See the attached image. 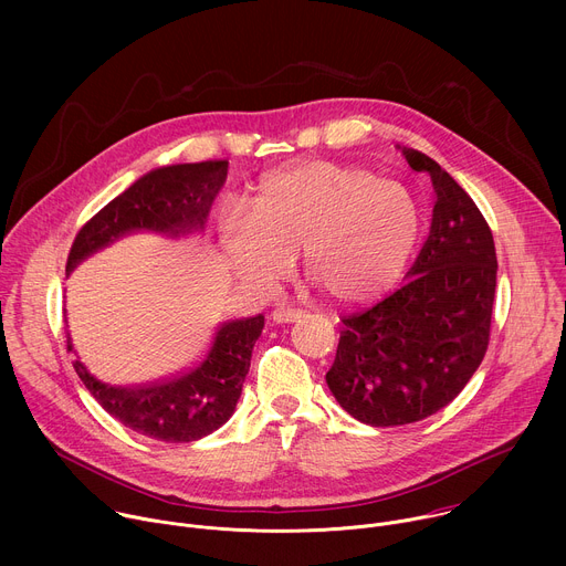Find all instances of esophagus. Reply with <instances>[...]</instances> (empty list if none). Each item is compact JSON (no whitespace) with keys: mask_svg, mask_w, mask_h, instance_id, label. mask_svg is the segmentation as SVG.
<instances>
[{"mask_svg":"<svg viewBox=\"0 0 566 566\" xmlns=\"http://www.w3.org/2000/svg\"><path fill=\"white\" fill-rule=\"evenodd\" d=\"M302 315H304L302 308H275L271 313V319L277 322V325H282V322H297Z\"/></svg>","mask_w":566,"mask_h":566,"instance_id":"esophagus-1","label":"esophagus"}]
</instances>
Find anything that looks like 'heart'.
Wrapping results in <instances>:
<instances>
[{
  "mask_svg": "<svg viewBox=\"0 0 566 566\" xmlns=\"http://www.w3.org/2000/svg\"><path fill=\"white\" fill-rule=\"evenodd\" d=\"M419 234L408 188L334 160H304L260 184L249 214L223 221L221 244L232 271L255 289L277 286L302 251L334 300L363 304L398 282Z\"/></svg>",
  "mask_w": 566,
  "mask_h": 566,
  "instance_id": "heart-1",
  "label": "heart"
}]
</instances>
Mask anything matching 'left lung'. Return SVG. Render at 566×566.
I'll use <instances>...</instances> for the list:
<instances>
[{
	"mask_svg": "<svg viewBox=\"0 0 566 566\" xmlns=\"http://www.w3.org/2000/svg\"><path fill=\"white\" fill-rule=\"evenodd\" d=\"M434 188L432 226L406 284L343 317L327 385L371 428L432 417L465 387L489 349L497 286L493 232L468 192L430 156L400 147Z\"/></svg>",
	"mask_w": 566,
	"mask_h": 566,
	"instance_id": "obj_1",
	"label": "left lung"
}]
</instances>
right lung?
Masks as SVG:
<instances>
[{"label":"right lung","instance_id":"1","mask_svg":"<svg viewBox=\"0 0 566 566\" xmlns=\"http://www.w3.org/2000/svg\"><path fill=\"white\" fill-rule=\"evenodd\" d=\"M226 175L228 160L164 166L143 175L80 228L69 251L66 275L132 232L184 237L203 230ZM262 329V313L223 322L208 354L192 369L164 382L120 387L98 380L77 358L73 367L92 396L125 428L154 441L190 443L232 417ZM66 349L73 352L69 334Z\"/></svg>","mask_w":566,"mask_h":566}]
</instances>
